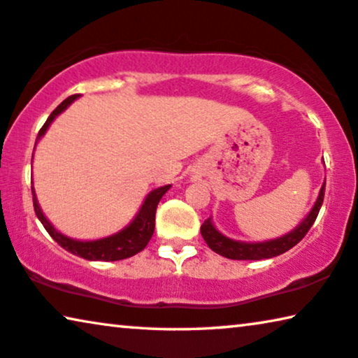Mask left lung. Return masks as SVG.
Returning <instances> with one entry per match:
<instances>
[{
    "label": "left lung",
    "mask_w": 358,
    "mask_h": 358,
    "mask_svg": "<svg viewBox=\"0 0 358 358\" xmlns=\"http://www.w3.org/2000/svg\"><path fill=\"white\" fill-rule=\"evenodd\" d=\"M324 186H327V183H323L322 189H320L318 199L315 202V206H313V209L310 210V213L303 218L301 225L296 227L291 233L285 234V236L271 239V241H265V243L234 241V239L223 236V234L213 227L210 218H207L201 227L202 238H204L207 246H209L213 252L220 254L223 257L231 259V260H260V259H271L280 254H285L286 250L294 248L296 244L306 236L307 231L310 230L313 223H315L320 207L323 204Z\"/></svg>",
    "instance_id": "1"
}]
</instances>
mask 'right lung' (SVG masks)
I'll return each instance as SVG.
<instances>
[{
  "instance_id": "right-lung-1",
  "label": "right lung",
  "mask_w": 358,
  "mask_h": 358,
  "mask_svg": "<svg viewBox=\"0 0 358 358\" xmlns=\"http://www.w3.org/2000/svg\"><path fill=\"white\" fill-rule=\"evenodd\" d=\"M77 98L78 94L69 96L67 99H64L62 103L51 112V115L48 117L45 125H43L41 130L38 131L35 146L40 138L46 133L48 127L51 125V122L55 120L61 112L66 110ZM169 189H170V185L161 186V188L151 191L145 199V202H143L140 212L136 213V217L133 218L130 225L124 228L122 231L112 234V236L96 239V241H76V239L64 236V234L57 231L56 228L46 220V217L43 215V212L38 206V201H36L34 186H31V194H34V209H35L36 217H38L41 225L45 227V230L50 233V236L55 239L61 248L69 250V252H72L73 255H78V257L87 259V260H106V262H114V260L131 257V255L141 252V250L148 246L149 239H151L154 233V225H156L157 204Z\"/></svg>"
}]
</instances>
